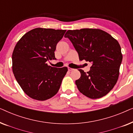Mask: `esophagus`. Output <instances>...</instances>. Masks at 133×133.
Segmentation results:
<instances>
[{
  "instance_id": "34e87169",
  "label": "esophagus",
  "mask_w": 133,
  "mask_h": 133,
  "mask_svg": "<svg viewBox=\"0 0 133 133\" xmlns=\"http://www.w3.org/2000/svg\"><path fill=\"white\" fill-rule=\"evenodd\" d=\"M68 71H72V70H74V69H73V68H70V67H68Z\"/></svg>"
}]
</instances>
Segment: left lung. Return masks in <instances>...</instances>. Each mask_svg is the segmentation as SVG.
<instances>
[{"instance_id": "obj_1", "label": "left lung", "mask_w": 133, "mask_h": 133, "mask_svg": "<svg viewBox=\"0 0 133 133\" xmlns=\"http://www.w3.org/2000/svg\"><path fill=\"white\" fill-rule=\"evenodd\" d=\"M65 37L73 44L80 61L92 63L90 71L79 70L81 76L76 84L79 91L92 99L107 95L119 76L122 54L118 41L108 32L96 28L68 30Z\"/></svg>"}]
</instances>
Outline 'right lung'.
I'll return each instance as SVG.
<instances>
[{
  "label": "right lung",
  "mask_w": 133,
  "mask_h": 133,
  "mask_svg": "<svg viewBox=\"0 0 133 133\" xmlns=\"http://www.w3.org/2000/svg\"><path fill=\"white\" fill-rule=\"evenodd\" d=\"M66 30L37 28L25 34L12 54V69L23 92L37 101L48 100L57 93L68 71L66 66L54 68L48 60L55 59L56 45Z\"/></svg>",
  "instance_id": "obj_1"
}]
</instances>
